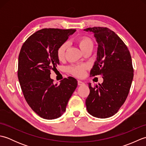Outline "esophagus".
Listing matches in <instances>:
<instances>
[{"instance_id": "esophagus-1", "label": "esophagus", "mask_w": 146, "mask_h": 146, "mask_svg": "<svg viewBox=\"0 0 146 146\" xmlns=\"http://www.w3.org/2000/svg\"><path fill=\"white\" fill-rule=\"evenodd\" d=\"M78 85L79 86H80V85H85V83H83V82L80 81V80H78Z\"/></svg>"}]
</instances>
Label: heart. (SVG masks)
Here are the masks:
<instances>
[{
    "instance_id": "b5f03b06",
    "label": "heart",
    "mask_w": 146,
    "mask_h": 146,
    "mask_svg": "<svg viewBox=\"0 0 146 146\" xmlns=\"http://www.w3.org/2000/svg\"><path fill=\"white\" fill-rule=\"evenodd\" d=\"M76 42L83 51L88 48H93V46H94L92 40L87 36L80 37L76 39ZM68 47H69V43L67 41L63 42L59 46L56 51L57 58L59 60L62 61L64 60ZM85 70L86 66L85 65H73L68 68V71H70V73L78 77L82 76L84 75Z\"/></svg>"
}]
</instances>
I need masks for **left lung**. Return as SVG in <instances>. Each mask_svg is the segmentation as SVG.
Wrapping results in <instances>:
<instances>
[{
    "label": "left lung",
    "mask_w": 146,
    "mask_h": 146,
    "mask_svg": "<svg viewBox=\"0 0 146 146\" xmlns=\"http://www.w3.org/2000/svg\"><path fill=\"white\" fill-rule=\"evenodd\" d=\"M94 33L98 43L97 58L90 71L92 76H103L104 82L92 87L86 99L88 112L95 117L113 116L124 104L131 88L134 68L127 46L113 31L94 27L83 29Z\"/></svg>",
    "instance_id": "1"
}]
</instances>
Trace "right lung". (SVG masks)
Listing matches in <instances>:
<instances>
[{
    "label": "right lung",
    "instance_id": "right-lung-1",
    "mask_svg": "<svg viewBox=\"0 0 146 146\" xmlns=\"http://www.w3.org/2000/svg\"><path fill=\"white\" fill-rule=\"evenodd\" d=\"M74 29L45 28L30 36L22 46L18 59L17 76L24 97L35 113L51 120L62 115L77 87L71 76L54 85L51 71L60 64L56 51Z\"/></svg>",
    "mask_w": 146,
    "mask_h": 146
}]
</instances>
